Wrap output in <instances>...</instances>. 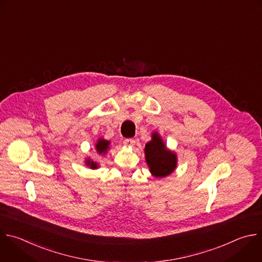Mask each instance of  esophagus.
<instances>
[{"instance_id": "34e87169", "label": "esophagus", "mask_w": 262, "mask_h": 262, "mask_svg": "<svg viewBox=\"0 0 262 262\" xmlns=\"http://www.w3.org/2000/svg\"><path fill=\"white\" fill-rule=\"evenodd\" d=\"M123 143H124V145L127 146V147H133V146L135 145L136 141H135L134 139H125V140L123 141Z\"/></svg>"}]
</instances>
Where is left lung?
I'll return each instance as SVG.
<instances>
[{"mask_svg":"<svg viewBox=\"0 0 262 262\" xmlns=\"http://www.w3.org/2000/svg\"><path fill=\"white\" fill-rule=\"evenodd\" d=\"M145 157L151 173L156 178L168 176L177 166V155L165 147L155 132L152 134V140L145 146Z\"/></svg>","mask_w":262,"mask_h":262,"instance_id":"1","label":"left lung"}]
</instances>
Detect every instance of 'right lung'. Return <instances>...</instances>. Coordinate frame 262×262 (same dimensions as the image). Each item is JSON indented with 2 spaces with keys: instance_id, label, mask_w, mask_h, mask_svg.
<instances>
[{
  "instance_id": "right-lung-1",
  "label": "right lung",
  "mask_w": 262,
  "mask_h": 262,
  "mask_svg": "<svg viewBox=\"0 0 262 262\" xmlns=\"http://www.w3.org/2000/svg\"><path fill=\"white\" fill-rule=\"evenodd\" d=\"M109 145H110V142L107 141V140H104L102 138H100L96 144V150L99 154H105L108 149H109ZM86 165H90L91 168H97L98 167V163L95 162L94 160L87 158L86 159Z\"/></svg>"
}]
</instances>
